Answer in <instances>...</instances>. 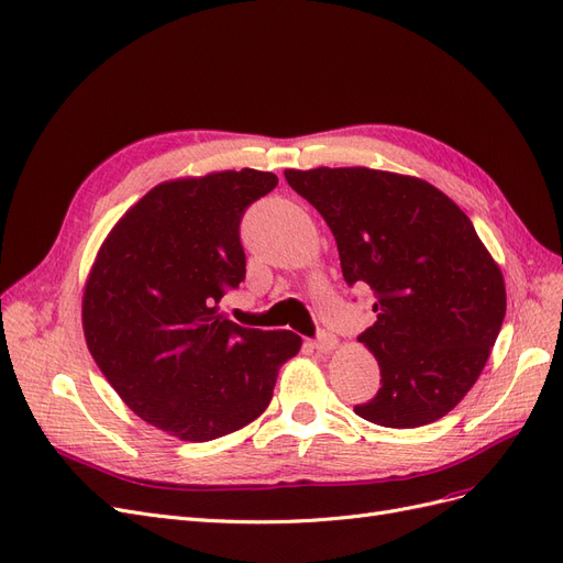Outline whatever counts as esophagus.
Masks as SVG:
<instances>
[{
  "mask_svg": "<svg viewBox=\"0 0 563 563\" xmlns=\"http://www.w3.org/2000/svg\"><path fill=\"white\" fill-rule=\"evenodd\" d=\"M335 345H338L335 335H331V333H327V331H321V333L317 335V340H314L317 352H331V350H335Z\"/></svg>",
  "mask_w": 563,
  "mask_h": 563,
  "instance_id": "obj_1",
  "label": "esophagus"
}]
</instances>
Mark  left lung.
Returning <instances> with one entry per match:
<instances>
[{"mask_svg": "<svg viewBox=\"0 0 563 563\" xmlns=\"http://www.w3.org/2000/svg\"><path fill=\"white\" fill-rule=\"evenodd\" d=\"M284 176L327 220L347 286L376 296L360 343L378 360L380 389L354 413L397 430L444 418L484 371L507 308L472 220L413 176L364 166Z\"/></svg>", "mask_w": 563, "mask_h": 563, "instance_id": "1", "label": "left lung"}]
</instances>
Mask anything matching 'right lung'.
Here are the masks:
<instances>
[{"mask_svg": "<svg viewBox=\"0 0 563 563\" xmlns=\"http://www.w3.org/2000/svg\"><path fill=\"white\" fill-rule=\"evenodd\" d=\"M269 172L162 183L100 246L81 300L89 352L135 416L183 441H211L258 418L294 331L244 329L218 302L246 277L240 223L277 187Z\"/></svg>", "mask_w": 563, "mask_h": 563, "instance_id": "obj_1", "label": "right lung"}]
</instances>
